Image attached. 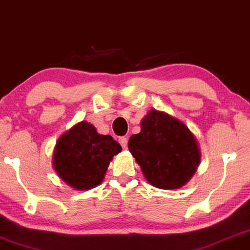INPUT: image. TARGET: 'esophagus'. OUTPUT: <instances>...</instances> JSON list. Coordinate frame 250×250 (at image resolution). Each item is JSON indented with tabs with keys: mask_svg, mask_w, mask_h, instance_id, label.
Instances as JSON below:
<instances>
[{
	"mask_svg": "<svg viewBox=\"0 0 250 250\" xmlns=\"http://www.w3.org/2000/svg\"><path fill=\"white\" fill-rule=\"evenodd\" d=\"M118 141L124 149L126 148V146H127V138H125V136H122V138H119Z\"/></svg>",
	"mask_w": 250,
	"mask_h": 250,
	"instance_id": "esophagus-1",
	"label": "esophagus"
}]
</instances>
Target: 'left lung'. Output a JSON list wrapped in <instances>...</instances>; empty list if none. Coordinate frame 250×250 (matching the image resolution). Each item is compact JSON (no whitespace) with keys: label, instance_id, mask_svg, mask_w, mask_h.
<instances>
[{"label":"left lung","instance_id":"8db88e82","mask_svg":"<svg viewBox=\"0 0 250 250\" xmlns=\"http://www.w3.org/2000/svg\"><path fill=\"white\" fill-rule=\"evenodd\" d=\"M128 149L148 183L163 190L187 184L201 159L199 145L189 127L156 109L142 119L141 132L129 138Z\"/></svg>","mask_w":250,"mask_h":250}]
</instances>
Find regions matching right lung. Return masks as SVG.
Wrapping results in <instances>:
<instances>
[{
    "mask_svg": "<svg viewBox=\"0 0 250 250\" xmlns=\"http://www.w3.org/2000/svg\"><path fill=\"white\" fill-rule=\"evenodd\" d=\"M121 151V145L110 135L99 134L91 123L83 121L58 139L52 165L67 186L86 191L104 181L112 157Z\"/></svg>",
    "mask_w": 250,
    "mask_h": 250,
    "instance_id": "right-lung-1",
    "label": "right lung"
}]
</instances>
